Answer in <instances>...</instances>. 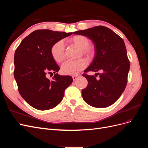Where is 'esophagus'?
Returning <instances> with one entry per match:
<instances>
[{
  "label": "esophagus",
  "mask_w": 148,
  "mask_h": 148,
  "mask_svg": "<svg viewBox=\"0 0 148 148\" xmlns=\"http://www.w3.org/2000/svg\"><path fill=\"white\" fill-rule=\"evenodd\" d=\"M79 77V75H73V77H72V78H73V80H76L77 79V78Z\"/></svg>",
  "instance_id": "esophagus-1"
}]
</instances>
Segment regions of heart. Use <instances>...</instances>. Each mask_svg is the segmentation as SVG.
Here are the masks:
<instances>
[{"mask_svg":"<svg viewBox=\"0 0 148 148\" xmlns=\"http://www.w3.org/2000/svg\"><path fill=\"white\" fill-rule=\"evenodd\" d=\"M70 42L81 49L80 54L91 60L95 57V49L89 46V39L83 35H75L69 39ZM65 46L64 42L60 41L56 42L51 49V54L53 59L60 63L64 59ZM87 62L84 59L76 60H67L62 66V72L66 75H75L86 67Z\"/></svg>","mask_w":148,"mask_h":148,"instance_id":"obj_1","label":"heart"}]
</instances>
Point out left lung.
Returning a JSON list of instances; mask_svg holds the SVG:
<instances>
[{
  "mask_svg": "<svg viewBox=\"0 0 148 148\" xmlns=\"http://www.w3.org/2000/svg\"><path fill=\"white\" fill-rule=\"evenodd\" d=\"M86 36L95 47V56L91 65L84 71L87 87L82 89L84 101L97 108H104L117 101L124 91L128 82L130 61L123 40L110 29L97 26L73 33ZM101 71L98 79L89 75L88 71Z\"/></svg>",
  "mask_w": 148,
  "mask_h": 148,
  "instance_id": "8db88e82",
  "label": "left lung"
}]
</instances>
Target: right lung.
<instances>
[{
  "mask_svg": "<svg viewBox=\"0 0 148 148\" xmlns=\"http://www.w3.org/2000/svg\"><path fill=\"white\" fill-rule=\"evenodd\" d=\"M72 33L38 29L24 38L16 49L14 77L21 96L34 108L46 110L62 101L64 92L73 82L70 76H60V70L51 54L56 42ZM55 73L52 80L46 77Z\"/></svg>",
  "mask_w": 148,
  "mask_h": 148,
  "instance_id": "1",
  "label": "right lung"
}]
</instances>
